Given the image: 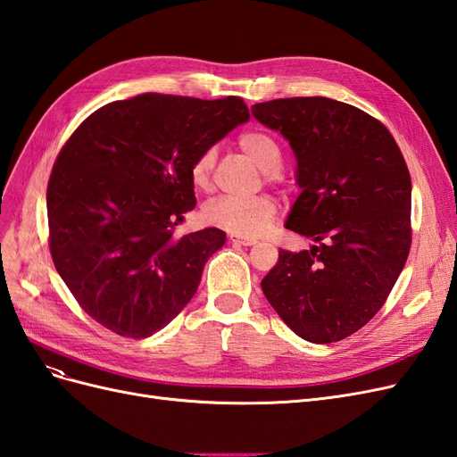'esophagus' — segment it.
Returning a JSON list of instances; mask_svg holds the SVG:
<instances>
[{
	"label": "esophagus",
	"instance_id": "34e87169",
	"mask_svg": "<svg viewBox=\"0 0 457 457\" xmlns=\"http://www.w3.org/2000/svg\"><path fill=\"white\" fill-rule=\"evenodd\" d=\"M232 244H238V245H253L255 240L252 238H242V237H230Z\"/></svg>",
	"mask_w": 457,
	"mask_h": 457
}]
</instances>
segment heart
<instances>
[{
    "label": "heart",
    "mask_w": 457,
    "mask_h": 457,
    "mask_svg": "<svg viewBox=\"0 0 457 457\" xmlns=\"http://www.w3.org/2000/svg\"><path fill=\"white\" fill-rule=\"evenodd\" d=\"M240 148L250 156L259 168L265 171L267 179H276L284 163V154L278 141L267 131L252 129L240 135ZM217 160V148L205 146L192 160L188 175L190 183L198 190L212 187L213 168ZM276 217V202L267 195L238 198V196H217L205 202L202 207V219L207 225L223 228L234 237L255 238L265 232Z\"/></svg>",
    "instance_id": "b5f03b06"
}]
</instances>
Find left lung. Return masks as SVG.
<instances>
[{
	"label": "left lung",
	"mask_w": 457,
	"mask_h": 457,
	"mask_svg": "<svg viewBox=\"0 0 457 457\" xmlns=\"http://www.w3.org/2000/svg\"><path fill=\"white\" fill-rule=\"evenodd\" d=\"M292 145L301 195L286 228L318 242L280 250L261 280L272 309L311 343L366 326L389 297L411 245V181L393 135L364 110L326 96L252 106Z\"/></svg>",
	"instance_id": "obj_1"
}]
</instances>
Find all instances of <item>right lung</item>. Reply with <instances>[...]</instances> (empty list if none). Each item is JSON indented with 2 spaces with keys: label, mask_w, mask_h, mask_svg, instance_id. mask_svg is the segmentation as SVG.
I'll list each match as a JSON object with an SVG mask.
<instances>
[{
  "label": "right lung",
  "mask_w": 457,
  "mask_h": 457,
  "mask_svg": "<svg viewBox=\"0 0 457 457\" xmlns=\"http://www.w3.org/2000/svg\"><path fill=\"white\" fill-rule=\"evenodd\" d=\"M247 120L240 96L143 93L95 110L64 143L47 185L49 250L95 322L150 337L196 294L227 234L175 237L196 205L188 168Z\"/></svg>",
  "instance_id": "add662e5"
}]
</instances>
